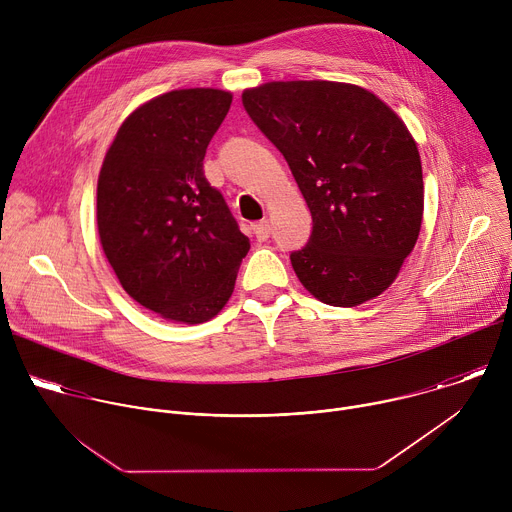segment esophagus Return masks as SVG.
I'll list each match as a JSON object with an SVG mask.
<instances>
[{"label": "esophagus", "mask_w": 512, "mask_h": 512, "mask_svg": "<svg viewBox=\"0 0 512 512\" xmlns=\"http://www.w3.org/2000/svg\"><path fill=\"white\" fill-rule=\"evenodd\" d=\"M253 233H255L257 241H267V239H269V235H271V225H269L267 218H263V221H259V223L253 225Z\"/></svg>", "instance_id": "1"}]
</instances>
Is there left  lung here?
<instances>
[{"mask_svg":"<svg viewBox=\"0 0 512 512\" xmlns=\"http://www.w3.org/2000/svg\"><path fill=\"white\" fill-rule=\"evenodd\" d=\"M243 107L283 154L312 212L306 247L291 251L314 298L352 308L395 281L423 216L417 145L373 93L330 81L267 83Z\"/></svg>","mask_w":512,"mask_h":512,"instance_id":"1","label":"left lung"}]
</instances>
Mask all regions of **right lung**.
Segmentation results:
<instances>
[{
    "mask_svg": "<svg viewBox=\"0 0 512 512\" xmlns=\"http://www.w3.org/2000/svg\"><path fill=\"white\" fill-rule=\"evenodd\" d=\"M231 101L218 89L148 101L123 121L99 174L103 251L127 294L166 320L221 312L251 247L202 164Z\"/></svg>",
    "mask_w": 512,
    "mask_h": 512,
    "instance_id": "add662e5",
    "label": "right lung"
}]
</instances>
